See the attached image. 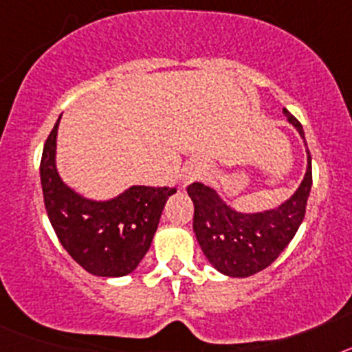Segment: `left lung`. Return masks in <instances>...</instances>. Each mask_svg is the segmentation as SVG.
I'll list each match as a JSON object with an SVG mask.
<instances>
[{
  "label": "left lung",
  "mask_w": 352,
  "mask_h": 352,
  "mask_svg": "<svg viewBox=\"0 0 352 352\" xmlns=\"http://www.w3.org/2000/svg\"><path fill=\"white\" fill-rule=\"evenodd\" d=\"M285 116L303 135L300 121L284 109ZM305 139V135H303ZM312 186V158L296 194L276 210L256 214L236 213L203 183H192L186 192L194 203V232L214 268L229 276H250L268 268L291 243L305 219Z\"/></svg>",
  "instance_id": "obj_1"
}]
</instances>
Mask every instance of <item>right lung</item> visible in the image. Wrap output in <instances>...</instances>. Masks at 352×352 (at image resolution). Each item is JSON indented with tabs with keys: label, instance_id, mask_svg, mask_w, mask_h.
<instances>
[{
	"label": "right lung",
	"instance_id": "1",
	"mask_svg": "<svg viewBox=\"0 0 352 352\" xmlns=\"http://www.w3.org/2000/svg\"><path fill=\"white\" fill-rule=\"evenodd\" d=\"M58 123L40 160L43 204L56 236L70 257L96 276H123L146 256L174 188L132 186L107 203L77 195L60 179L54 164Z\"/></svg>",
	"mask_w": 352,
	"mask_h": 352
}]
</instances>
